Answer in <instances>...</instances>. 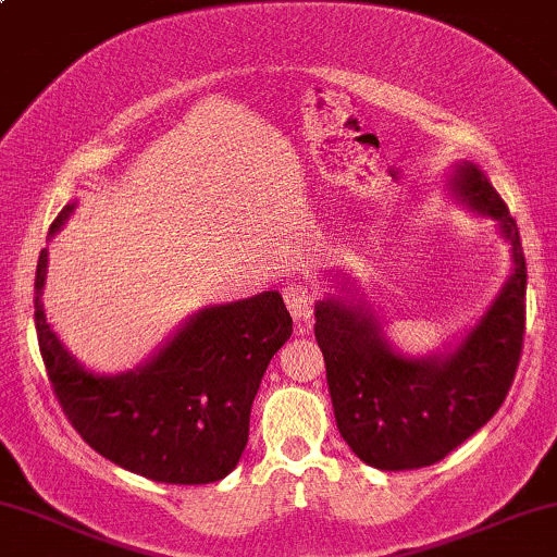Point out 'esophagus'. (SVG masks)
<instances>
[{"instance_id": "esophagus-1", "label": "esophagus", "mask_w": 557, "mask_h": 557, "mask_svg": "<svg viewBox=\"0 0 557 557\" xmlns=\"http://www.w3.org/2000/svg\"><path fill=\"white\" fill-rule=\"evenodd\" d=\"M285 304H287V308H290V317L300 324V321H311L317 296H313L311 287L298 283V285L285 287Z\"/></svg>"}]
</instances>
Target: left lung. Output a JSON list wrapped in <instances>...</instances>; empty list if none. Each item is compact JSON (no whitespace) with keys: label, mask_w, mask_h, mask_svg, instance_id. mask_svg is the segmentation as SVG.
Returning a JSON list of instances; mask_svg holds the SVG:
<instances>
[{"label":"left lung","mask_w":557,"mask_h":557,"mask_svg":"<svg viewBox=\"0 0 557 557\" xmlns=\"http://www.w3.org/2000/svg\"><path fill=\"white\" fill-rule=\"evenodd\" d=\"M446 186L511 246L506 283L459 343L431 355L397 350L350 277L313 311L339 433L355 457L384 472L431 467L478 433L504 405L524 343L527 261L516 220L470 160L454 163Z\"/></svg>","instance_id":"8db88e82"}]
</instances>
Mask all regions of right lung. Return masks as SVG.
<instances>
[{"instance_id": "obj_1", "label": "right lung", "mask_w": 557, "mask_h": 557, "mask_svg": "<svg viewBox=\"0 0 557 557\" xmlns=\"http://www.w3.org/2000/svg\"><path fill=\"white\" fill-rule=\"evenodd\" d=\"M70 202L49 238L75 212ZM49 251L36 270V332L59 405L100 457L147 480L207 485L236 470L261 376L293 334L277 290L191 313L145 363L96 373L66 350L44 311Z\"/></svg>"}]
</instances>
